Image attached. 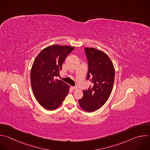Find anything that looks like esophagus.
I'll list each match as a JSON object with an SVG mask.
<instances>
[{
  "instance_id": "esophagus-1",
  "label": "esophagus",
  "mask_w": 150,
  "mask_h": 150,
  "mask_svg": "<svg viewBox=\"0 0 150 150\" xmlns=\"http://www.w3.org/2000/svg\"><path fill=\"white\" fill-rule=\"evenodd\" d=\"M71 88H72V89L75 90V89H77V87H76V86H72Z\"/></svg>"
}]
</instances>
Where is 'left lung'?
I'll return each mask as SVG.
<instances>
[{"label":"left lung","mask_w":150,"mask_h":150,"mask_svg":"<svg viewBox=\"0 0 150 150\" xmlns=\"http://www.w3.org/2000/svg\"><path fill=\"white\" fill-rule=\"evenodd\" d=\"M88 64L86 79L91 82L88 89L78 100L80 107L87 112L100 108L111 93L115 78L114 65L108 56L95 48L85 47Z\"/></svg>","instance_id":"8db88e82"}]
</instances>
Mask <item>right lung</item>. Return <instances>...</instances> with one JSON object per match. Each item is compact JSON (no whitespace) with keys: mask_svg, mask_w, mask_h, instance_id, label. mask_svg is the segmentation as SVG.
<instances>
[{"mask_svg":"<svg viewBox=\"0 0 150 150\" xmlns=\"http://www.w3.org/2000/svg\"><path fill=\"white\" fill-rule=\"evenodd\" d=\"M75 47L54 45L38 54L32 67L30 82L33 94L45 109L58 108L69 93V86L62 80H55L59 75L66 57Z\"/></svg>","mask_w":150,"mask_h":150,"instance_id":"1","label":"right lung"}]
</instances>
